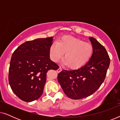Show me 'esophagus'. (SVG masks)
<instances>
[{"mask_svg":"<svg viewBox=\"0 0 120 120\" xmlns=\"http://www.w3.org/2000/svg\"><path fill=\"white\" fill-rule=\"evenodd\" d=\"M62 70V68H60H60H59L57 70V71L58 72V73H60V72Z\"/></svg>","mask_w":120,"mask_h":120,"instance_id":"obj_1","label":"esophagus"}]
</instances>
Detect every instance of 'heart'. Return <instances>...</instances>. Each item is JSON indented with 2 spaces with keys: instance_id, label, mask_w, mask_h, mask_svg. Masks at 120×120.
I'll list each match as a JSON object with an SVG mask.
<instances>
[{
  "instance_id": "heart-1",
  "label": "heart",
  "mask_w": 120,
  "mask_h": 120,
  "mask_svg": "<svg viewBox=\"0 0 120 120\" xmlns=\"http://www.w3.org/2000/svg\"><path fill=\"white\" fill-rule=\"evenodd\" d=\"M93 47L91 44L77 38L63 36L50 46V56L52 61L57 62L64 55V64L73 69L81 68L92 57Z\"/></svg>"
}]
</instances>
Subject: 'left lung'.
Instances as JSON below:
<instances>
[{
    "instance_id": "8db88e82",
    "label": "left lung",
    "mask_w": 120,
    "mask_h": 120,
    "mask_svg": "<svg viewBox=\"0 0 120 120\" xmlns=\"http://www.w3.org/2000/svg\"><path fill=\"white\" fill-rule=\"evenodd\" d=\"M93 52L89 61L77 70H63L58 81L64 92L72 99H80L94 93L104 82L110 59L106 49L96 39L90 38Z\"/></svg>"
}]
</instances>
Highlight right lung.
<instances>
[{"label":"right lung","instance_id":"1","mask_svg":"<svg viewBox=\"0 0 120 120\" xmlns=\"http://www.w3.org/2000/svg\"><path fill=\"white\" fill-rule=\"evenodd\" d=\"M53 37L27 41L19 46L11 57L9 82L13 92L22 101L30 102L43 93L49 70L59 66L50 58Z\"/></svg>","mask_w":120,"mask_h":120}]
</instances>
